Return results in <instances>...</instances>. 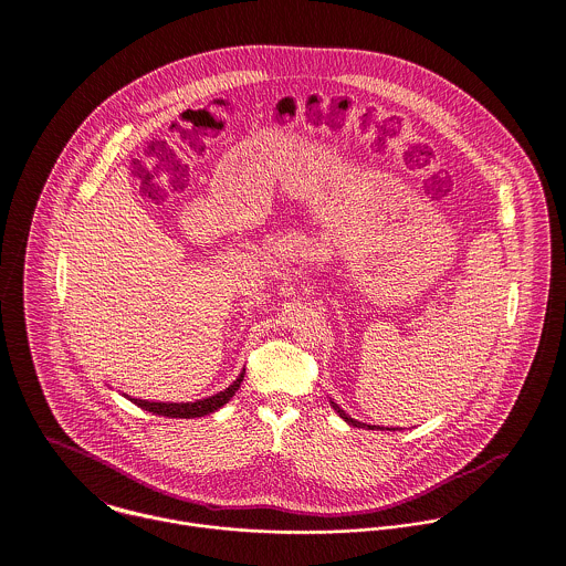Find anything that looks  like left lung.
I'll use <instances>...</instances> for the list:
<instances>
[{
	"instance_id": "1",
	"label": "left lung",
	"mask_w": 566,
	"mask_h": 566,
	"mask_svg": "<svg viewBox=\"0 0 566 566\" xmlns=\"http://www.w3.org/2000/svg\"><path fill=\"white\" fill-rule=\"evenodd\" d=\"M329 403H332V408L340 415V419H345L349 426H354V428H367V430H381L379 426H371V423H363V421H358V419H354L349 412H345L334 399H329ZM386 430H397V428H386Z\"/></svg>"
}]
</instances>
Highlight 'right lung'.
I'll list each match as a JSON object with an SVG mask.
<instances>
[{"instance_id": "right-lung-1", "label": "right lung", "mask_w": 566, "mask_h": 566, "mask_svg": "<svg viewBox=\"0 0 566 566\" xmlns=\"http://www.w3.org/2000/svg\"><path fill=\"white\" fill-rule=\"evenodd\" d=\"M245 377V369L237 376L234 381H230L226 388L212 392V395H206V397H199V399H190V401H158V399H140V397H127L132 403H136L138 408L147 410V412H154V415H160V417H169V419H195V417H203V415H210L214 410H219L221 406H226L234 392L241 388V381Z\"/></svg>"}]
</instances>
